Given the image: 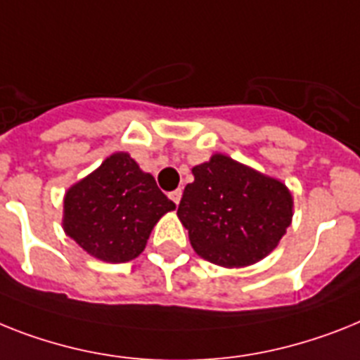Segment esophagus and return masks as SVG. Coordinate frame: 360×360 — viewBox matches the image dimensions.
<instances>
[{
    "mask_svg": "<svg viewBox=\"0 0 360 360\" xmlns=\"http://www.w3.org/2000/svg\"><path fill=\"white\" fill-rule=\"evenodd\" d=\"M169 198L178 206V204H180V198H182V189H174V191L169 193Z\"/></svg>",
    "mask_w": 360,
    "mask_h": 360,
    "instance_id": "34e87169",
    "label": "esophagus"
}]
</instances>
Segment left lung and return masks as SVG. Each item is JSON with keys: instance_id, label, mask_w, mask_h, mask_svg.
<instances>
[{"instance_id": "1", "label": "left lung", "mask_w": 360, "mask_h": 360, "mask_svg": "<svg viewBox=\"0 0 360 360\" xmlns=\"http://www.w3.org/2000/svg\"><path fill=\"white\" fill-rule=\"evenodd\" d=\"M178 219L200 257L221 266H248L274 250L292 221V195L224 154L193 167Z\"/></svg>"}]
</instances>
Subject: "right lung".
I'll return each mask as SVG.
<instances>
[{
    "label": "right lung",
    "mask_w": 360,
    "mask_h": 360,
    "mask_svg": "<svg viewBox=\"0 0 360 360\" xmlns=\"http://www.w3.org/2000/svg\"><path fill=\"white\" fill-rule=\"evenodd\" d=\"M174 202L158 189L127 153H115L99 169L68 189L64 231L90 255L124 263L145 250L154 224Z\"/></svg>",
    "instance_id": "1"
}]
</instances>
